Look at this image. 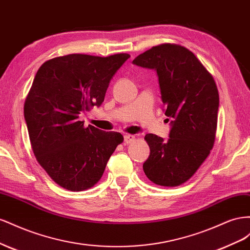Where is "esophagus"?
I'll use <instances>...</instances> for the list:
<instances>
[{
  "mask_svg": "<svg viewBox=\"0 0 250 250\" xmlns=\"http://www.w3.org/2000/svg\"><path fill=\"white\" fill-rule=\"evenodd\" d=\"M135 140V137L133 136V135H125L124 137V141L125 145H129V144H132V142Z\"/></svg>",
  "mask_w": 250,
  "mask_h": 250,
  "instance_id": "obj_1",
  "label": "esophagus"
}]
</instances>
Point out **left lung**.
Wrapping results in <instances>:
<instances>
[{"instance_id":"8db88e82","label":"left lung","mask_w":250,"mask_h":250,"mask_svg":"<svg viewBox=\"0 0 250 250\" xmlns=\"http://www.w3.org/2000/svg\"><path fill=\"white\" fill-rule=\"evenodd\" d=\"M133 63L156 71L165 114L172 119L167 140L146 135L149 156L144 172L157 185L178 187L197 172L215 144L219 110L216 83L196 55L180 45L155 46Z\"/></svg>"}]
</instances>
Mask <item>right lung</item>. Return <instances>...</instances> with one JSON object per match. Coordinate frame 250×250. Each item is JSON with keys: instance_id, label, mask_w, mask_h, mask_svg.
<instances>
[{"instance_id": "1", "label": "right lung", "mask_w": 250, "mask_h": 250, "mask_svg": "<svg viewBox=\"0 0 250 250\" xmlns=\"http://www.w3.org/2000/svg\"><path fill=\"white\" fill-rule=\"evenodd\" d=\"M129 58L69 54L45 62L35 74L24 116L35 158L60 187L72 191L94 187L124 141L120 133L84 127L78 118L103 104L112 77Z\"/></svg>"}]
</instances>
